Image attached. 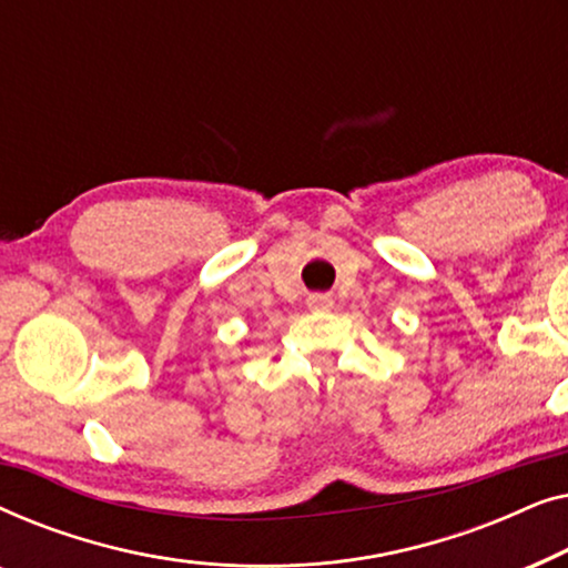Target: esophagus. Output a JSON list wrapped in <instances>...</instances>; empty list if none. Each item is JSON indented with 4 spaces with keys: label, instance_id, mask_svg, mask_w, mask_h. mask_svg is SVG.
I'll return each mask as SVG.
<instances>
[{
    "label": "esophagus",
    "instance_id": "1",
    "mask_svg": "<svg viewBox=\"0 0 568 568\" xmlns=\"http://www.w3.org/2000/svg\"><path fill=\"white\" fill-rule=\"evenodd\" d=\"M307 307L315 310V313H325V310L333 307V297L331 294H310Z\"/></svg>",
    "mask_w": 568,
    "mask_h": 568
}]
</instances>
